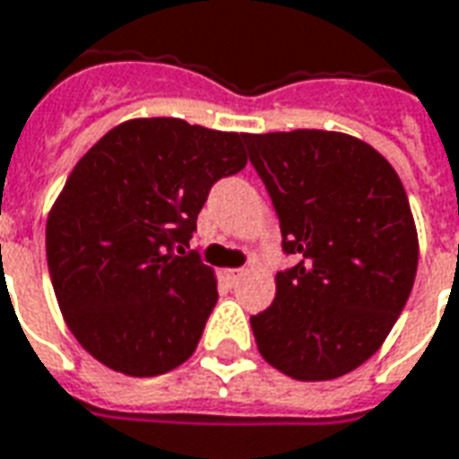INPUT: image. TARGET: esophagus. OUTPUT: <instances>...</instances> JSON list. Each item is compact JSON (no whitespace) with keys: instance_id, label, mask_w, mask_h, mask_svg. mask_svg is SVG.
<instances>
[{"instance_id":"34e87169","label":"esophagus","mask_w":459,"mask_h":459,"mask_svg":"<svg viewBox=\"0 0 459 459\" xmlns=\"http://www.w3.org/2000/svg\"><path fill=\"white\" fill-rule=\"evenodd\" d=\"M226 280L230 281V284H236V281L240 280V277H243V270H226Z\"/></svg>"}]
</instances>
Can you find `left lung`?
Here are the masks:
<instances>
[{"label":"left lung","instance_id":"obj_1","mask_svg":"<svg viewBox=\"0 0 459 459\" xmlns=\"http://www.w3.org/2000/svg\"><path fill=\"white\" fill-rule=\"evenodd\" d=\"M247 155L280 219L270 307L250 316L257 351L304 382L359 368L396 324L419 267L409 196L389 162L333 131L246 134Z\"/></svg>","mask_w":459,"mask_h":459}]
</instances>
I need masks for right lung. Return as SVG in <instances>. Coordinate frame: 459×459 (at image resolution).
Wrapping results in <instances>:
<instances>
[{
  "label": "right lung",
  "instance_id": "add662e5",
  "mask_svg": "<svg viewBox=\"0 0 459 459\" xmlns=\"http://www.w3.org/2000/svg\"><path fill=\"white\" fill-rule=\"evenodd\" d=\"M243 141L135 118L70 172L46 226L48 273L70 331L107 368L155 377L196 351L219 291L185 247L212 186L246 168Z\"/></svg>",
  "mask_w": 459,
  "mask_h": 459
}]
</instances>
